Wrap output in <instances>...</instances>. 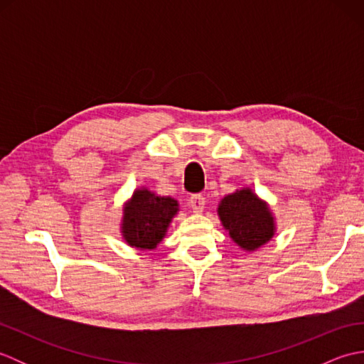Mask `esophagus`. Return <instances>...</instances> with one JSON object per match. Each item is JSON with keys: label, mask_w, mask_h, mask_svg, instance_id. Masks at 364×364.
I'll list each match as a JSON object with an SVG mask.
<instances>
[{"label": "esophagus", "mask_w": 364, "mask_h": 364, "mask_svg": "<svg viewBox=\"0 0 364 364\" xmlns=\"http://www.w3.org/2000/svg\"><path fill=\"white\" fill-rule=\"evenodd\" d=\"M188 203H189V206L192 208V211H194V213H202L203 208H205V197L200 196V194H196V196L189 197Z\"/></svg>", "instance_id": "esophagus-1"}]
</instances>
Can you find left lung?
Instances as JSON below:
<instances>
[{"mask_svg":"<svg viewBox=\"0 0 364 364\" xmlns=\"http://www.w3.org/2000/svg\"><path fill=\"white\" fill-rule=\"evenodd\" d=\"M218 214L230 237L247 252L259 249L275 235V219L267 203L249 188L223 197Z\"/></svg>","mask_w":364,"mask_h":364,"instance_id":"8db88e82","label":"left lung"}]
</instances>
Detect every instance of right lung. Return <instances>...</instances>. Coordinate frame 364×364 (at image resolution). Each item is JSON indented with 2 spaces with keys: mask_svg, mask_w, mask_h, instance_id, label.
<instances>
[{
  "mask_svg": "<svg viewBox=\"0 0 364 364\" xmlns=\"http://www.w3.org/2000/svg\"><path fill=\"white\" fill-rule=\"evenodd\" d=\"M176 213L175 198L156 196L145 188L136 189L123 208L122 236L131 247L153 250L166 236Z\"/></svg>",
  "mask_w": 364,
  "mask_h": 364,
  "instance_id": "add662e5",
  "label": "right lung"
}]
</instances>
